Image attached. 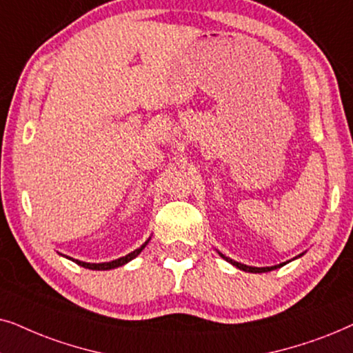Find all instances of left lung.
Instances as JSON below:
<instances>
[{
    "label": "left lung",
    "instance_id": "left-lung-1",
    "mask_svg": "<svg viewBox=\"0 0 353 353\" xmlns=\"http://www.w3.org/2000/svg\"><path fill=\"white\" fill-rule=\"evenodd\" d=\"M223 258H225L224 255H221ZM225 260H228L229 263H231V265H234V266H237L239 270H242V271H247V272H266V271H271V270H276V268H279V266H283V265H279V266H271V268H253V266H247V265H242V263H237V261H232V260H229V258H225Z\"/></svg>",
    "mask_w": 353,
    "mask_h": 353
}]
</instances>
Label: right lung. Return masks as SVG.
<instances>
[{"instance_id":"obj_1","label":"right lung","mask_w":353,"mask_h":353,"mask_svg":"<svg viewBox=\"0 0 353 353\" xmlns=\"http://www.w3.org/2000/svg\"><path fill=\"white\" fill-rule=\"evenodd\" d=\"M147 243H148V241L145 242L142 247L137 248V250H134L132 253H129V255H125V256H122V258H117V260H112V261H110V263H85V261L72 260V258H69V256H65V258H69V260L75 261V263H77V265H81V266H83V268H88V270H98V271L101 270V271H105V270H112V268L122 266V265H125V263H129L130 260H134V258L137 256L139 253L143 250V248H145V245H147Z\"/></svg>"}]
</instances>
